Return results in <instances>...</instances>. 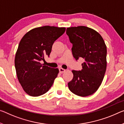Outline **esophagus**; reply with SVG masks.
<instances>
[{"instance_id":"esophagus-1","label":"esophagus","mask_w":124,"mask_h":124,"mask_svg":"<svg viewBox=\"0 0 124 124\" xmlns=\"http://www.w3.org/2000/svg\"><path fill=\"white\" fill-rule=\"evenodd\" d=\"M59 71H60V73H63L64 72L66 71V70H64L62 68H59Z\"/></svg>"}]
</instances>
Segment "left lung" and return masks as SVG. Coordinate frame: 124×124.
Returning a JSON list of instances; mask_svg holds the SVG:
<instances>
[{"label":"left lung","mask_w":124,"mask_h":124,"mask_svg":"<svg viewBox=\"0 0 124 124\" xmlns=\"http://www.w3.org/2000/svg\"><path fill=\"white\" fill-rule=\"evenodd\" d=\"M76 61L84 59L81 70H72L73 78L68 83L73 93L87 97L97 91L107 68V46L101 35L89 27L79 26L67 29Z\"/></svg>","instance_id":"1"}]
</instances>
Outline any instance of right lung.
Segmentation results:
<instances>
[{
	"instance_id": "1",
	"label": "right lung",
	"mask_w": 124,
	"mask_h": 124,
	"mask_svg": "<svg viewBox=\"0 0 124 124\" xmlns=\"http://www.w3.org/2000/svg\"><path fill=\"white\" fill-rule=\"evenodd\" d=\"M65 27L44 26L33 29L21 39L15 54V67L23 89L32 97L48 91L59 70L41 64L44 57H50L52 47L64 34Z\"/></svg>"
}]
</instances>
